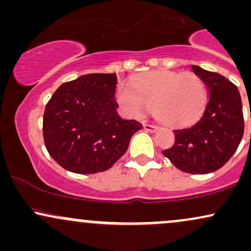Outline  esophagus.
Segmentation results:
<instances>
[{
	"label": "esophagus",
	"mask_w": 251,
	"mask_h": 251,
	"mask_svg": "<svg viewBox=\"0 0 251 251\" xmlns=\"http://www.w3.org/2000/svg\"><path fill=\"white\" fill-rule=\"evenodd\" d=\"M144 128H145V131L155 132L158 129V126L152 125V124H144Z\"/></svg>",
	"instance_id": "34e87169"
}]
</instances>
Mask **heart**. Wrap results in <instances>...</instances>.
<instances>
[{"mask_svg": "<svg viewBox=\"0 0 251 251\" xmlns=\"http://www.w3.org/2000/svg\"><path fill=\"white\" fill-rule=\"evenodd\" d=\"M131 87L120 85L117 101L132 118L143 117L152 107L159 122L180 127L195 123L205 107V85L195 73L149 72L134 77Z\"/></svg>", "mask_w": 251, "mask_h": 251, "instance_id": "obj_1", "label": "heart"}]
</instances>
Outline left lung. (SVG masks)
Returning <instances> with one entry per match:
<instances>
[{"mask_svg":"<svg viewBox=\"0 0 251 251\" xmlns=\"http://www.w3.org/2000/svg\"><path fill=\"white\" fill-rule=\"evenodd\" d=\"M208 89L204 113L195 125L175 129V144L164 150L177 169L194 175L221 169L240 145L244 119L240 92L226 76L192 66Z\"/></svg>","mask_w":251,"mask_h":251,"instance_id":"left-lung-1","label":"left lung"}]
</instances>
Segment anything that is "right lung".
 <instances>
[{
    "label": "right lung",
    "mask_w": 251,
    "mask_h": 251,
    "mask_svg": "<svg viewBox=\"0 0 251 251\" xmlns=\"http://www.w3.org/2000/svg\"><path fill=\"white\" fill-rule=\"evenodd\" d=\"M112 74H86L54 92L43 114V140L55 162L74 174L106 171L125 153L137 120L118 116Z\"/></svg>",
    "instance_id": "1"
}]
</instances>
